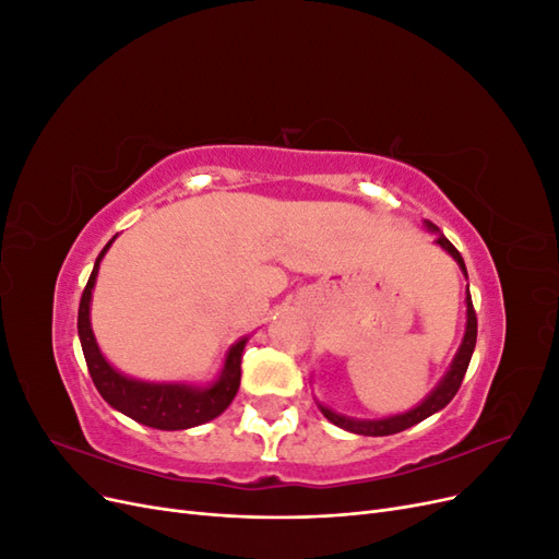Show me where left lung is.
I'll list each match as a JSON object with an SVG mask.
<instances>
[{"label":"left lung","instance_id":"left-lung-1","mask_svg":"<svg viewBox=\"0 0 559 559\" xmlns=\"http://www.w3.org/2000/svg\"><path fill=\"white\" fill-rule=\"evenodd\" d=\"M427 228L438 233V228H436L431 222H427ZM436 245H441V247L450 253V257H452L456 263H460L462 273L466 275V265H464L462 253L454 249V245L445 238V235L438 233ZM476 337H478V319H476V310H473L471 294L466 292V333H464V341H462L460 349H456L454 359H452V364H450V368H448V373L443 376V380L436 384L433 392H431L425 401H421V403L417 405V408H413V411H408V413H401V415L382 417V419H354V417H345V415L333 413L331 408H326V405H319V411L324 413V417H326L329 421H333L335 427H341V429H345V431H349V433H359V436H392V433L411 429V427L419 425L421 419H427V417H431L433 413L443 411L445 405L454 399V394L460 392L462 380H464V376H466L468 361H471V354H473V349H476Z\"/></svg>","mask_w":559,"mask_h":559}]
</instances>
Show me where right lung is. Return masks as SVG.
Here are the masks:
<instances>
[{"label": "right lung", "instance_id": "add662e5", "mask_svg": "<svg viewBox=\"0 0 559 559\" xmlns=\"http://www.w3.org/2000/svg\"><path fill=\"white\" fill-rule=\"evenodd\" d=\"M114 240L116 238H111L107 247L99 251L86 289H83L81 302H79V341H81L83 357H86L88 373L97 386V392L103 394V399L111 405V408H116L118 413H123L130 419L140 421V425H146V427L163 429V431H181V429L205 425V421L222 415L235 399V394H238L240 376H242L240 364H242L247 337H242V341H238L228 349L222 376L207 386H193V384H179V382H144V380H134L118 373V370L103 357V352H99L91 329V296H93L95 277L99 270V261H103Z\"/></svg>", "mask_w": 559, "mask_h": 559}]
</instances>
